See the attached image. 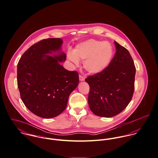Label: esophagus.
<instances>
[{
  "mask_svg": "<svg viewBox=\"0 0 158 158\" xmlns=\"http://www.w3.org/2000/svg\"><path fill=\"white\" fill-rule=\"evenodd\" d=\"M79 80H80L81 81H84V80H85V77H84V76H82L81 74H79Z\"/></svg>",
  "mask_w": 158,
  "mask_h": 158,
  "instance_id": "34e87169",
  "label": "esophagus"
}]
</instances>
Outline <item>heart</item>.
Instances as JSON below:
<instances>
[{
	"label": "heart",
	"instance_id": "1",
	"mask_svg": "<svg viewBox=\"0 0 158 158\" xmlns=\"http://www.w3.org/2000/svg\"><path fill=\"white\" fill-rule=\"evenodd\" d=\"M113 53V47L110 43L90 39L79 44L73 53H69L68 56L76 64L78 60H84L83 66L85 70L96 74L108 65Z\"/></svg>",
	"mask_w": 158,
	"mask_h": 158
}]
</instances>
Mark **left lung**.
<instances>
[{
    "label": "left lung",
    "mask_w": 158,
    "mask_h": 158,
    "mask_svg": "<svg viewBox=\"0 0 158 158\" xmlns=\"http://www.w3.org/2000/svg\"><path fill=\"white\" fill-rule=\"evenodd\" d=\"M116 53L103 71L89 76L88 102L96 115L110 118L122 112L135 91L136 67L128 51L114 41Z\"/></svg>",
    "instance_id": "8db88e82"
}]
</instances>
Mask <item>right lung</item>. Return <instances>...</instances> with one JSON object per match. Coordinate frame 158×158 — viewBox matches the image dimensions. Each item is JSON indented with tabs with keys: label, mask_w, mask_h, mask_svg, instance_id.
<instances>
[{
	"label": "right lung",
	"mask_w": 158,
	"mask_h": 158,
	"mask_svg": "<svg viewBox=\"0 0 158 158\" xmlns=\"http://www.w3.org/2000/svg\"><path fill=\"white\" fill-rule=\"evenodd\" d=\"M62 42L60 38L41 40L23 53L18 62L21 99L30 111L43 118L62 113L79 83L77 71L67 70L59 64L65 60V54L46 55L59 50Z\"/></svg>",
	"instance_id": "1"
}]
</instances>
